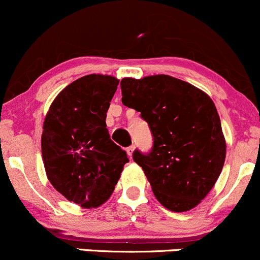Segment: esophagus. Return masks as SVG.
<instances>
[{"label":"esophagus","instance_id":"34e87169","mask_svg":"<svg viewBox=\"0 0 260 260\" xmlns=\"http://www.w3.org/2000/svg\"><path fill=\"white\" fill-rule=\"evenodd\" d=\"M134 150H135V146H129V147L126 148V153L129 154V157L131 158V156H133V152H134Z\"/></svg>","mask_w":260,"mask_h":260}]
</instances>
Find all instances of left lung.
Returning a JSON list of instances; mask_svg holds the SVG:
<instances>
[{
	"label": "left lung",
	"instance_id": "1",
	"mask_svg": "<svg viewBox=\"0 0 260 260\" xmlns=\"http://www.w3.org/2000/svg\"><path fill=\"white\" fill-rule=\"evenodd\" d=\"M121 102L141 113L153 136L148 153L135 150L156 199L171 211L195 208L216 183L226 142L214 102L193 84L167 75L122 78Z\"/></svg>",
	"mask_w": 260,
	"mask_h": 260
}]
</instances>
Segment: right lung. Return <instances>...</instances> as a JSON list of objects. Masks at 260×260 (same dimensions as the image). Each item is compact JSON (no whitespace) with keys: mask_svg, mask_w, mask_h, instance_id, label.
I'll return each instance as SVG.
<instances>
[{"mask_svg":"<svg viewBox=\"0 0 260 260\" xmlns=\"http://www.w3.org/2000/svg\"><path fill=\"white\" fill-rule=\"evenodd\" d=\"M119 80L87 75L63 88L43 125L42 153L50 183L81 208H98L114 190L126 152L110 140L106 118Z\"/></svg>","mask_w":260,"mask_h":260,"instance_id":"1","label":"right lung"}]
</instances>
